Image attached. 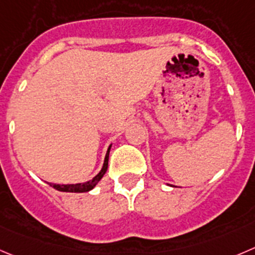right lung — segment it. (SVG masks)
Here are the masks:
<instances>
[{
  "mask_svg": "<svg viewBox=\"0 0 255 255\" xmlns=\"http://www.w3.org/2000/svg\"><path fill=\"white\" fill-rule=\"evenodd\" d=\"M110 147L111 145L109 146L108 152H106V156H105V161H104V165L103 169H101L100 173L93 179V180L86 181V183H80V184H67V185H60V184H50V186H52L53 189H56V190L60 191H69V193H85V191H89L91 189L95 188L96 184L101 180V178L104 176V174L106 173L108 170V162H109V152H110Z\"/></svg>",
  "mask_w": 255,
  "mask_h": 255,
  "instance_id": "obj_1",
  "label": "right lung"
}]
</instances>
